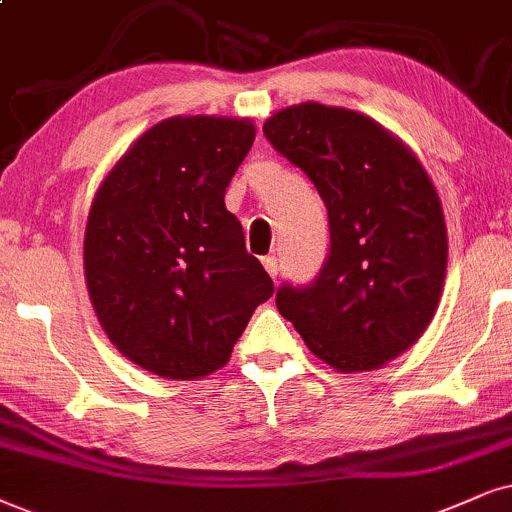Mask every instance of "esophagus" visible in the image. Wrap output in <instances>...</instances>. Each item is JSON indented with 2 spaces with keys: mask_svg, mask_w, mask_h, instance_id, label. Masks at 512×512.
Returning a JSON list of instances; mask_svg holds the SVG:
<instances>
[{
  "mask_svg": "<svg viewBox=\"0 0 512 512\" xmlns=\"http://www.w3.org/2000/svg\"><path fill=\"white\" fill-rule=\"evenodd\" d=\"M262 264H264V269H267V274L276 281V278H278V271H281V267H278V260H276V257H274V255L264 257Z\"/></svg>",
  "mask_w": 512,
  "mask_h": 512,
  "instance_id": "esophagus-1",
  "label": "esophagus"
}]
</instances>
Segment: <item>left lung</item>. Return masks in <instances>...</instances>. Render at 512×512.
Returning a JSON list of instances; mask_svg holds the SVG:
<instances>
[{
    "label": "left lung",
    "mask_w": 512,
    "mask_h": 512,
    "mask_svg": "<svg viewBox=\"0 0 512 512\" xmlns=\"http://www.w3.org/2000/svg\"><path fill=\"white\" fill-rule=\"evenodd\" d=\"M264 137L312 179L331 226L319 276L283 283L278 312L335 371L380 368L423 335L442 295L449 243L428 172L383 125L347 108H283Z\"/></svg>",
    "instance_id": "left-lung-1"
}]
</instances>
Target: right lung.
<instances>
[{"label": "right lung", "instance_id": "1", "mask_svg": "<svg viewBox=\"0 0 512 512\" xmlns=\"http://www.w3.org/2000/svg\"><path fill=\"white\" fill-rule=\"evenodd\" d=\"M255 141L238 118H170L146 129L101 181L84 278L108 340L170 380L215 373L274 281L245 250L224 193Z\"/></svg>", "mask_w": 512, "mask_h": 512}]
</instances>
